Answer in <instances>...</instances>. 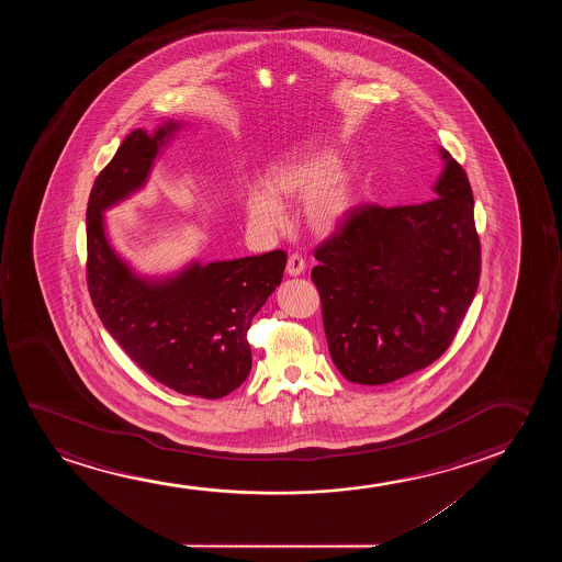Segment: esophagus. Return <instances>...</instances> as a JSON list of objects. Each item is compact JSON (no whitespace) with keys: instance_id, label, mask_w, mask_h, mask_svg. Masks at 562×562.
<instances>
[{"instance_id":"obj_1","label":"esophagus","mask_w":562,"mask_h":562,"mask_svg":"<svg viewBox=\"0 0 562 562\" xmlns=\"http://www.w3.org/2000/svg\"><path fill=\"white\" fill-rule=\"evenodd\" d=\"M303 270H305L303 257H300L297 254L290 255L288 265H285V272H288L290 277H300V274H303Z\"/></svg>"}]
</instances>
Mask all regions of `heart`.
<instances>
[{
	"label": "heart",
	"mask_w": 562,
	"mask_h": 562,
	"mask_svg": "<svg viewBox=\"0 0 562 562\" xmlns=\"http://www.w3.org/2000/svg\"><path fill=\"white\" fill-rule=\"evenodd\" d=\"M341 157L328 147H301L270 169L267 186L247 192V221L255 228H284L282 201L303 200L301 216L316 236H331L346 226L357 207V186L351 172L339 170Z\"/></svg>",
	"instance_id": "b5f03b06"
}]
</instances>
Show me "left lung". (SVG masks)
Returning a JSON list of instances; mask_svg holds the SVG:
<instances>
[{
  "label": "left lung",
  "mask_w": 562,
  "mask_h": 562,
  "mask_svg": "<svg viewBox=\"0 0 562 562\" xmlns=\"http://www.w3.org/2000/svg\"><path fill=\"white\" fill-rule=\"evenodd\" d=\"M434 200L355 209L316 247L331 361L355 384H390L451 346L480 282V238L467 172L439 147Z\"/></svg>",
  "instance_id": "8db88e82"
}]
</instances>
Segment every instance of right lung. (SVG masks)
Masks as SVG:
<instances>
[{"mask_svg": "<svg viewBox=\"0 0 562 562\" xmlns=\"http://www.w3.org/2000/svg\"><path fill=\"white\" fill-rule=\"evenodd\" d=\"M184 123L132 131L93 182L88 211V290L105 330L149 376L184 395L218 400L251 370L247 330L284 277L288 255L203 262L162 277L132 267L109 239L105 211L147 184Z\"/></svg>", "mask_w": 562, "mask_h": 562, "instance_id": "right-lung-1", "label": "right lung"}]
</instances>
